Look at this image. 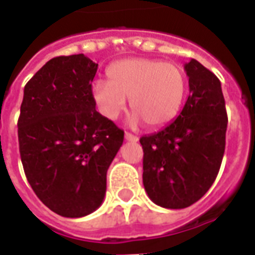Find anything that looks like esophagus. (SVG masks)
Wrapping results in <instances>:
<instances>
[{
  "mask_svg": "<svg viewBox=\"0 0 255 255\" xmlns=\"http://www.w3.org/2000/svg\"><path fill=\"white\" fill-rule=\"evenodd\" d=\"M124 138H126V140H129V142H138L139 140V138L136 135H132V133L129 132H126Z\"/></svg>",
  "mask_w": 255,
  "mask_h": 255,
  "instance_id": "esophagus-1",
  "label": "esophagus"
}]
</instances>
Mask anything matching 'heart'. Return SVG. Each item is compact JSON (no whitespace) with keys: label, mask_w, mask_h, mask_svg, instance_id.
Here are the masks:
<instances>
[{"label":"heart","mask_w":255,"mask_h":255,"mask_svg":"<svg viewBox=\"0 0 255 255\" xmlns=\"http://www.w3.org/2000/svg\"><path fill=\"white\" fill-rule=\"evenodd\" d=\"M109 80H95L91 95L100 112L115 120L122 115L127 98L135 116L149 127H161L176 116L186 93V76L176 64L149 58H129L108 69Z\"/></svg>","instance_id":"obj_1"}]
</instances>
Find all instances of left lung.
<instances>
[{"instance_id":"left-lung-1","label":"left lung","mask_w":255,"mask_h":255,"mask_svg":"<svg viewBox=\"0 0 255 255\" xmlns=\"http://www.w3.org/2000/svg\"><path fill=\"white\" fill-rule=\"evenodd\" d=\"M190 95L176 120L140 138L143 186L162 208L184 209L216 180L225 150L228 117L219 78L192 58L184 65Z\"/></svg>"}]
</instances>
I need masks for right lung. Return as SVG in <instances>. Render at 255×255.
I'll list each match as a JSON object with an SVG mask.
<instances>
[{"instance_id":"obj_1","label":"right lung","mask_w":255,"mask_h":255,"mask_svg":"<svg viewBox=\"0 0 255 255\" xmlns=\"http://www.w3.org/2000/svg\"><path fill=\"white\" fill-rule=\"evenodd\" d=\"M97 68L84 54L52 58L25 84L20 106L17 135L27 180L63 217L100 208L106 172L124 140V131L95 111Z\"/></svg>"}]
</instances>
